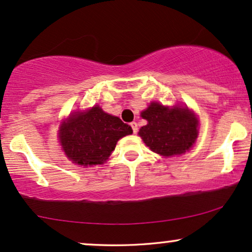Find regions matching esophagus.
<instances>
[{
	"label": "esophagus",
	"mask_w": 252,
	"mask_h": 252,
	"mask_svg": "<svg viewBox=\"0 0 252 252\" xmlns=\"http://www.w3.org/2000/svg\"><path fill=\"white\" fill-rule=\"evenodd\" d=\"M131 127H132V129H133V133H138V124L135 123V121H133V123H131Z\"/></svg>",
	"instance_id": "34e87169"
}]
</instances>
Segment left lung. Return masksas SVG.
Wrapping results in <instances>:
<instances>
[{"label":"left lung","mask_w":252,"mask_h":252,"mask_svg":"<svg viewBox=\"0 0 252 252\" xmlns=\"http://www.w3.org/2000/svg\"><path fill=\"white\" fill-rule=\"evenodd\" d=\"M141 117L147 120V125L141 127L139 135L158 155H182L196 141L198 120L188 108H168L152 102L141 112Z\"/></svg>","instance_id":"obj_1"}]
</instances>
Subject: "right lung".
I'll return each instance as SVG.
<instances>
[{
	"label": "right lung",
	"mask_w": 252,
	"mask_h": 252,
	"mask_svg": "<svg viewBox=\"0 0 252 252\" xmlns=\"http://www.w3.org/2000/svg\"><path fill=\"white\" fill-rule=\"evenodd\" d=\"M131 126L118 117L105 113L99 106L75 113L62 124L59 138L64 153L75 164H103L115 149L117 141L131 134Z\"/></svg>",
	"instance_id": "1"
}]
</instances>
